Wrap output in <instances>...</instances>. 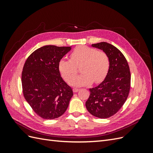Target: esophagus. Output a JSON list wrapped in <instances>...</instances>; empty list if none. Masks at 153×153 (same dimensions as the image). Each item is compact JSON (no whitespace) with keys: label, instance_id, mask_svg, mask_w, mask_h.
<instances>
[{"label":"esophagus","instance_id":"esophagus-1","mask_svg":"<svg viewBox=\"0 0 153 153\" xmlns=\"http://www.w3.org/2000/svg\"><path fill=\"white\" fill-rule=\"evenodd\" d=\"M79 90H80V89H78V88H73V91L74 92H77Z\"/></svg>","mask_w":153,"mask_h":153}]
</instances>
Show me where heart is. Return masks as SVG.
<instances>
[{
    "label": "heart",
    "instance_id": "1",
    "mask_svg": "<svg viewBox=\"0 0 153 153\" xmlns=\"http://www.w3.org/2000/svg\"><path fill=\"white\" fill-rule=\"evenodd\" d=\"M70 59L62 58L58 64L61 76L73 86H84L92 82H102L107 75L110 68V60L104 52L86 46H78L70 54ZM81 66L80 75L74 77L76 67ZM74 77H73L72 76Z\"/></svg>",
    "mask_w": 153,
    "mask_h": 153
}]
</instances>
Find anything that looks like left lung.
<instances>
[{
    "label": "left lung",
    "mask_w": 153,
    "mask_h": 153,
    "mask_svg": "<svg viewBox=\"0 0 153 153\" xmlns=\"http://www.w3.org/2000/svg\"><path fill=\"white\" fill-rule=\"evenodd\" d=\"M108 55L110 68L105 80L90 89L85 102L89 112L94 116L106 119L116 114L124 104L130 89L131 73L124 55L114 45L106 42L92 44Z\"/></svg>",
    "instance_id": "8db88e82"
}]
</instances>
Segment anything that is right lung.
Returning <instances> with one entry per match:
<instances>
[{
	"mask_svg": "<svg viewBox=\"0 0 153 153\" xmlns=\"http://www.w3.org/2000/svg\"><path fill=\"white\" fill-rule=\"evenodd\" d=\"M71 49V47L44 46L32 52L24 64L22 73L23 94L41 118H57L68 107L73 90L63 80L58 64Z\"/></svg>",
	"mask_w": 153,
	"mask_h": 153,
	"instance_id": "obj_1",
	"label": "right lung"
}]
</instances>
